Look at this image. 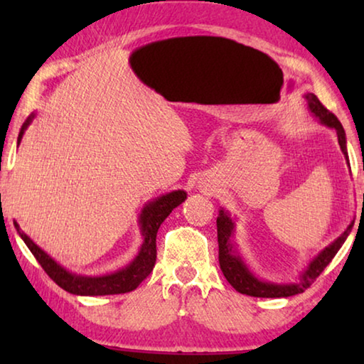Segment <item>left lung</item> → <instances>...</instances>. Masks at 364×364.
<instances>
[{
  "mask_svg": "<svg viewBox=\"0 0 364 364\" xmlns=\"http://www.w3.org/2000/svg\"><path fill=\"white\" fill-rule=\"evenodd\" d=\"M308 109L310 112L315 115V119L321 123V125L332 128L337 133L338 146L347 160V165L350 167L348 162V154H347V138H345V132L342 123L338 122L337 117L329 112L321 102H319L318 97L313 93H306L305 96ZM234 218L230 215V212L225 210V208H220L218 218H217V231H218V260H220V268L223 271L226 281L236 289L237 292L250 295V297H263V299H279V297H291L295 294H301L306 287L311 286V282L315 281L319 274L323 273V269L328 267L332 258L336 257L338 249L342 247L345 239L348 237V234L352 232L353 228V220L345 231L334 239L329 245L318 252V255L311 258L305 269L299 274L297 281L294 282H274V281H267L258 278L254 274V271L249 268V264L244 262L242 255L239 254V249L236 242L232 241L234 236Z\"/></svg>",
  "mask_w": 364,
  "mask_h": 364,
  "instance_id": "obj_1",
  "label": "left lung"
}]
</instances>
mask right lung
<instances>
[{
	"instance_id": "add662e5",
	"label": "right lung",
	"mask_w": 364,
	"mask_h": 364,
	"mask_svg": "<svg viewBox=\"0 0 364 364\" xmlns=\"http://www.w3.org/2000/svg\"><path fill=\"white\" fill-rule=\"evenodd\" d=\"M35 114H30L28 119L23 122L21 128L19 138H17V144H21L23 133L28 128L30 123L33 122ZM186 191H171L168 194L159 196L157 199H152L146 202L144 207L141 208V213L138 217L139 232L143 236V244L138 250V255L133 260L120 269L114 271L110 274L102 276H83L72 273V271L65 269L64 267L49 257L45 250L38 247L32 239H30L26 232L21 230V226L14 220V226L22 241L27 244V247L32 252L33 257L38 260L41 268L46 271L49 278H51L59 287L64 291L75 294V295H114V294H125L132 292L136 289L141 282H143L156 264L157 258V249H156V237L160 225L164 220L168 217L175 207H178L186 199Z\"/></svg>"
}]
</instances>
